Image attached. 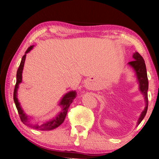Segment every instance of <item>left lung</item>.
<instances>
[{
    "label": "left lung",
    "instance_id": "1",
    "mask_svg": "<svg viewBox=\"0 0 159 159\" xmlns=\"http://www.w3.org/2000/svg\"><path fill=\"white\" fill-rule=\"evenodd\" d=\"M133 59L134 60L128 63V64L130 66L133 68L134 70L137 77V80L139 84V90L142 93L143 97H144L146 106L144 110H143L142 114L140 115V117L139 118L137 125H139L141 122L144 118L146 114H147L148 109V81L147 77V69H146L145 61L143 60V57L139 54L138 52H135L133 54Z\"/></svg>",
    "mask_w": 159,
    "mask_h": 159
}]
</instances>
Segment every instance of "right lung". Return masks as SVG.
Returning <instances> with one entry per match:
<instances>
[{
  "label": "right lung",
  "mask_w": 159,
  "mask_h": 159,
  "mask_svg": "<svg viewBox=\"0 0 159 159\" xmlns=\"http://www.w3.org/2000/svg\"><path fill=\"white\" fill-rule=\"evenodd\" d=\"M34 47L33 45L32 46H30L28 49H27V51L25 52V54L23 57L22 58L20 64L18 69L17 70V75H16V86H15L14 89V93H13V99L15 104H16V106L17 107V111H18L20 117V120L22 122L24 123L25 125H27L29 127H31L33 128V129H37V130H42V131H47V130H52L54 129L55 128L59 127V125H61L65 120V117H66L68 110H69V107L70 105L71 104L73 100H74V98H75V95H76V92L75 90H72V91H69L66 94L64 95V97L61 98V101L59 102V105L61 106L62 110H61L59 114H58L56 117L53 118V119L50 120L49 121H47L43 124H32V123L30 122V120L26 114H25L23 110L22 109L20 106V104L17 100V89L19 87V84L22 82V70H23L24 64H25V58H26V54H27L30 50L32 49V48Z\"/></svg>",
  "instance_id": "1"
}]
</instances>
